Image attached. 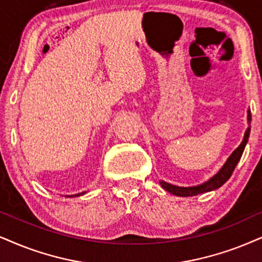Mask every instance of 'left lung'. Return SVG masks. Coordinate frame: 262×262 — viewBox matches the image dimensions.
I'll use <instances>...</instances> for the list:
<instances>
[{
    "mask_svg": "<svg viewBox=\"0 0 262 262\" xmlns=\"http://www.w3.org/2000/svg\"><path fill=\"white\" fill-rule=\"evenodd\" d=\"M248 121H251V115H250V110L248 111ZM249 133H250V128L247 129L246 134H244V139L242 141V144L238 146L236 150L232 152V155L228 157V160L226 161V163L224 164V167L219 170V173L215 174L210 180H208L207 183L198 185V186H193V187H179V186H174V185H170L168 183H164V181H161L162 187L164 190H167L170 193L175 194V196H181V197H190V196H196V194L200 193H204V192H209L213 190H216L220 186L226 183L228 179L231 178L232 175L234 168L238 162H239L242 155H243L244 147H246L248 139H249Z\"/></svg>",
    "mask_w": 262,
    "mask_h": 262,
    "instance_id": "obj_1",
    "label": "left lung"
}]
</instances>
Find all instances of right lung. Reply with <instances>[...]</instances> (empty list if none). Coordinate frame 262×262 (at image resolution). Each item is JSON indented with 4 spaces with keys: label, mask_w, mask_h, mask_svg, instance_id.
I'll return each instance as SVG.
<instances>
[{
    "label": "right lung",
    "mask_w": 262,
    "mask_h": 262,
    "mask_svg": "<svg viewBox=\"0 0 262 262\" xmlns=\"http://www.w3.org/2000/svg\"><path fill=\"white\" fill-rule=\"evenodd\" d=\"M83 193H85V191H84V192H82V193H78L77 196H81V194H83ZM75 196H76V194H75Z\"/></svg>",
    "instance_id": "right-lung-1"
}]
</instances>
